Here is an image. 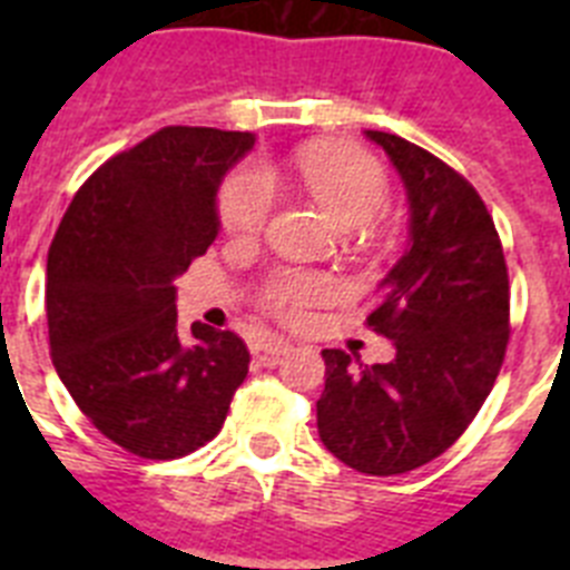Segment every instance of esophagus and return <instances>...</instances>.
<instances>
[{"mask_svg":"<svg viewBox=\"0 0 570 570\" xmlns=\"http://www.w3.org/2000/svg\"><path fill=\"white\" fill-rule=\"evenodd\" d=\"M291 351V342L285 340H268L265 345H262V354H265V360L274 362L279 360V356H285Z\"/></svg>","mask_w":570,"mask_h":570,"instance_id":"34e87169","label":"esophagus"}]
</instances>
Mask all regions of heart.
Segmentation results:
<instances>
[{
	"label": "heart",
	"mask_w": 570,
	"mask_h": 570,
	"mask_svg": "<svg viewBox=\"0 0 570 570\" xmlns=\"http://www.w3.org/2000/svg\"><path fill=\"white\" fill-rule=\"evenodd\" d=\"M302 188L334 216L342 228H365L376 223L391 205V185L374 156L354 148L311 145L294 159ZM274 174L259 165H242L219 188L223 230L250 239L268 225L276 190ZM334 294V282L320 274H279L262 288V305L279 320H299L305 308Z\"/></svg>",
	"instance_id": "1"
}]
</instances>
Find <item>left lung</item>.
<instances>
[{
  "instance_id": "left-lung-1",
  "label": "left lung",
  "mask_w": 570,
  "mask_h": 570,
  "mask_svg": "<svg viewBox=\"0 0 570 570\" xmlns=\"http://www.w3.org/2000/svg\"><path fill=\"white\" fill-rule=\"evenodd\" d=\"M400 174L407 248L380 285L367 328L394 342L385 365L322 351V445L371 476L445 454L491 394L508 347V268L485 203L465 176L396 134L365 130Z\"/></svg>"
}]
</instances>
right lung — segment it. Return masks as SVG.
<instances>
[{
    "label": "right lung",
    "instance_id": "obj_1",
    "mask_svg": "<svg viewBox=\"0 0 570 570\" xmlns=\"http://www.w3.org/2000/svg\"><path fill=\"white\" fill-rule=\"evenodd\" d=\"M254 134L156 130L110 156L48 250L50 356L85 416L130 454L176 460L214 440L250 354L234 331L176 328L174 279L219 234L216 190Z\"/></svg>",
    "mask_w": 570,
    "mask_h": 570
}]
</instances>
